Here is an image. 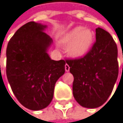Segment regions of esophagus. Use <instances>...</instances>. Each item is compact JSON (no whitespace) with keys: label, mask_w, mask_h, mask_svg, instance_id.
Returning a JSON list of instances; mask_svg holds the SVG:
<instances>
[{"label":"esophagus","mask_w":123,"mask_h":123,"mask_svg":"<svg viewBox=\"0 0 123 123\" xmlns=\"http://www.w3.org/2000/svg\"><path fill=\"white\" fill-rule=\"evenodd\" d=\"M65 70H66V72L69 71V70H70V67H69V66H68V64H66V65H65Z\"/></svg>","instance_id":"obj_1"}]
</instances>
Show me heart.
Wrapping results in <instances>:
<instances>
[{
  "label": "heart",
  "mask_w": 123,
  "mask_h": 123,
  "mask_svg": "<svg viewBox=\"0 0 123 123\" xmlns=\"http://www.w3.org/2000/svg\"><path fill=\"white\" fill-rule=\"evenodd\" d=\"M60 42L67 48V52L73 58H82L91 50L94 43V33L89 28L82 26L71 29L60 39Z\"/></svg>",
  "instance_id": "heart-1"
}]
</instances>
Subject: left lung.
<instances>
[{"mask_svg":"<svg viewBox=\"0 0 123 123\" xmlns=\"http://www.w3.org/2000/svg\"><path fill=\"white\" fill-rule=\"evenodd\" d=\"M96 41L84 57L66 60L74 76L73 95L82 106L95 109L109 98L118 76L117 47L105 30L95 29Z\"/></svg>","mask_w":123,"mask_h":123,"instance_id":"obj_1","label":"left lung"}]
</instances>
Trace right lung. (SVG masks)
<instances>
[{"label":"right lung","mask_w":123,"mask_h":123,"mask_svg":"<svg viewBox=\"0 0 123 123\" xmlns=\"http://www.w3.org/2000/svg\"><path fill=\"white\" fill-rule=\"evenodd\" d=\"M47 25L30 22L8 43L6 76L19 103L31 110L46 108L52 101L56 82L65 73L66 61L53 60L47 52L53 42Z\"/></svg>","instance_id":"add662e5"}]
</instances>
